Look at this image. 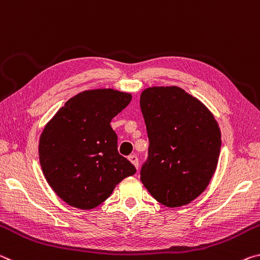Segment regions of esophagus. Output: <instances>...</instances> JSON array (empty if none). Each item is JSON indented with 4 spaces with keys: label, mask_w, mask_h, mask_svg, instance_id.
Instances as JSON below:
<instances>
[{
    "label": "esophagus",
    "mask_w": 260,
    "mask_h": 260,
    "mask_svg": "<svg viewBox=\"0 0 260 260\" xmlns=\"http://www.w3.org/2000/svg\"><path fill=\"white\" fill-rule=\"evenodd\" d=\"M129 161L131 164H133L135 167H136V169H138V158H137V155H130L129 156Z\"/></svg>",
    "instance_id": "obj_1"
}]
</instances>
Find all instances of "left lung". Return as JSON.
Masks as SVG:
<instances>
[{
    "label": "left lung",
    "mask_w": 260,
    "mask_h": 260,
    "mask_svg": "<svg viewBox=\"0 0 260 260\" xmlns=\"http://www.w3.org/2000/svg\"><path fill=\"white\" fill-rule=\"evenodd\" d=\"M140 109L150 140L140 180L162 205H186L205 191L218 166V122L201 100L178 86L145 88Z\"/></svg>",
    "instance_id": "8db88e82"
}]
</instances>
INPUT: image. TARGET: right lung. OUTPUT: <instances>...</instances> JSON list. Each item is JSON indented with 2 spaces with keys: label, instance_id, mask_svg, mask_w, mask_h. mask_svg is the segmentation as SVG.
I'll use <instances>...</instances> for the list:
<instances>
[{
  "label": "right lung",
  "instance_id": "right-lung-1",
  "mask_svg": "<svg viewBox=\"0 0 260 260\" xmlns=\"http://www.w3.org/2000/svg\"><path fill=\"white\" fill-rule=\"evenodd\" d=\"M131 99L130 93L113 88L83 91L68 100L42 130V173L68 205L94 208L136 173L135 166L118 154L117 136L110 126Z\"/></svg>",
  "mask_w": 260,
  "mask_h": 260
}]
</instances>
